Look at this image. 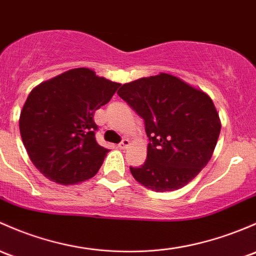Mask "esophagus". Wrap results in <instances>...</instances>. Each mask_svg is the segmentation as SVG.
Instances as JSON below:
<instances>
[{
	"label": "esophagus",
	"mask_w": 256,
	"mask_h": 256,
	"mask_svg": "<svg viewBox=\"0 0 256 256\" xmlns=\"http://www.w3.org/2000/svg\"><path fill=\"white\" fill-rule=\"evenodd\" d=\"M128 146H130V141H128V138L122 140V142H121V144H119V148L120 150H126Z\"/></svg>",
	"instance_id": "1"
}]
</instances>
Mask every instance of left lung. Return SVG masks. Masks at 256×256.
Wrapping results in <instances>:
<instances>
[{"label": "left lung", "mask_w": 256, "mask_h": 256, "mask_svg": "<svg viewBox=\"0 0 256 256\" xmlns=\"http://www.w3.org/2000/svg\"><path fill=\"white\" fill-rule=\"evenodd\" d=\"M118 94L144 120L147 160L131 168L141 185L156 192L185 186L214 154L220 119L202 90L160 72L125 83Z\"/></svg>", "instance_id": "1"}]
</instances>
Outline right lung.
<instances>
[{
	"label": "right lung",
	"mask_w": 256,
	"mask_h": 256,
	"mask_svg": "<svg viewBox=\"0 0 256 256\" xmlns=\"http://www.w3.org/2000/svg\"><path fill=\"white\" fill-rule=\"evenodd\" d=\"M120 86L80 67L33 88L20 112V131L29 158L42 176L74 185L98 173L109 150L96 142L93 115Z\"/></svg>",
	"instance_id": "add662e5"
}]
</instances>
